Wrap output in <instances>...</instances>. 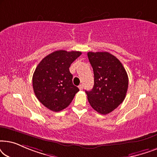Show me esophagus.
<instances>
[{"label":"esophagus","instance_id":"1","mask_svg":"<svg viewBox=\"0 0 157 157\" xmlns=\"http://www.w3.org/2000/svg\"><path fill=\"white\" fill-rule=\"evenodd\" d=\"M78 88H79V89H80V90H82V89H83V84L79 85V86H78Z\"/></svg>","mask_w":157,"mask_h":157}]
</instances>
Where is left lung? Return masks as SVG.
<instances>
[{"instance_id": "left-lung-1", "label": "left lung", "mask_w": 157, "mask_h": 157, "mask_svg": "<svg viewBox=\"0 0 157 157\" xmlns=\"http://www.w3.org/2000/svg\"><path fill=\"white\" fill-rule=\"evenodd\" d=\"M87 55L93 68L94 85L86 94L92 108L106 115L124 101L128 89L127 73L119 60L108 52H88Z\"/></svg>"}]
</instances>
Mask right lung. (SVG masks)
<instances>
[{
    "mask_svg": "<svg viewBox=\"0 0 157 157\" xmlns=\"http://www.w3.org/2000/svg\"><path fill=\"white\" fill-rule=\"evenodd\" d=\"M80 51H56L42 59L33 75V88L38 101L50 110L66 109L79 91L73 84L69 67Z\"/></svg>",
    "mask_w": 157,
    "mask_h": 157,
    "instance_id": "obj_1",
    "label": "right lung"
}]
</instances>
